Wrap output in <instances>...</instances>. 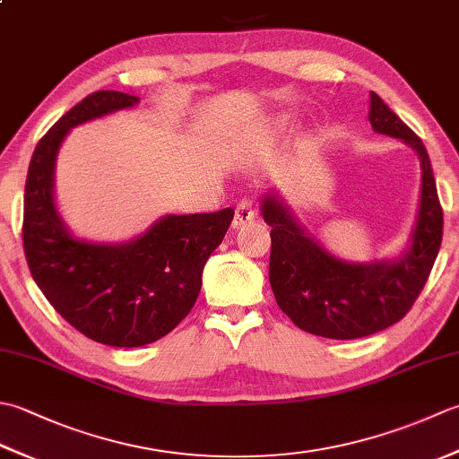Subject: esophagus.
Wrapping results in <instances>:
<instances>
[{"mask_svg": "<svg viewBox=\"0 0 459 459\" xmlns=\"http://www.w3.org/2000/svg\"><path fill=\"white\" fill-rule=\"evenodd\" d=\"M255 219V204L248 199H242L240 203H237V209H235V217H232V227L238 229L242 224L248 222Z\"/></svg>", "mask_w": 459, "mask_h": 459, "instance_id": "esophagus-1", "label": "esophagus"}]
</instances>
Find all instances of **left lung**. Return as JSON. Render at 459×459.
Wrapping results in <instances>:
<instances>
[{"mask_svg":"<svg viewBox=\"0 0 459 459\" xmlns=\"http://www.w3.org/2000/svg\"><path fill=\"white\" fill-rule=\"evenodd\" d=\"M368 120L375 132L401 138L420 155V211L403 258L349 264L309 238L274 195L262 201V217L272 227L270 286L278 306L299 329L327 339L367 337L401 321L420 296L442 245V204L422 140L375 92Z\"/></svg>","mask_w":459,"mask_h":459,"instance_id":"left-lung-1","label":"left lung"}]
</instances>
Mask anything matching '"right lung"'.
<instances>
[{"instance_id": "add662e5", "label": "right lung", "mask_w": 459, "mask_h": 459, "mask_svg": "<svg viewBox=\"0 0 459 459\" xmlns=\"http://www.w3.org/2000/svg\"><path fill=\"white\" fill-rule=\"evenodd\" d=\"M138 102L99 91L73 106L48 130L29 163L23 199V250L31 276L76 331L110 347H142L187 317L201 291L204 262L235 217L169 214L126 245H92L68 235L53 201L56 152L68 130Z\"/></svg>"}]
</instances>
